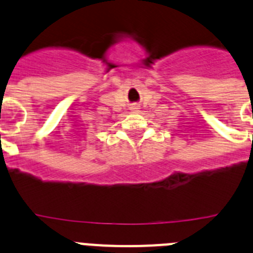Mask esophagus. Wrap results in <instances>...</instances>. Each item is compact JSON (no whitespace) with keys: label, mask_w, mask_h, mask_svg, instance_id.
I'll return each instance as SVG.
<instances>
[{"label":"esophagus","mask_w":253,"mask_h":253,"mask_svg":"<svg viewBox=\"0 0 253 253\" xmlns=\"http://www.w3.org/2000/svg\"><path fill=\"white\" fill-rule=\"evenodd\" d=\"M131 110H137V106H132Z\"/></svg>","instance_id":"34e87169"}]
</instances>
